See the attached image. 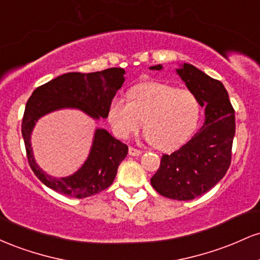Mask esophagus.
<instances>
[{"label": "esophagus", "instance_id": "esophagus-1", "mask_svg": "<svg viewBox=\"0 0 260 260\" xmlns=\"http://www.w3.org/2000/svg\"><path fill=\"white\" fill-rule=\"evenodd\" d=\"M128 154L132 155V156H139V155L142 154V150H139V149H136L133 147H129V149H128Z\"/></svg>", "mask_w": 260, "mask_h": 260}]
</instances>
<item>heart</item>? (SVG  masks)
Listing matches in <instances>:
<instances>
[{"label":"heart","mask_w":260,"mask_h":260,"mask_svg":"<svg viewBox=\"0 0 260 260\" xmlns=\"http://www.w3.org/2000/svg\"><path fill=\"white\" fill-rule=\"evenodd\" d=\"M129 99L115 96L107 109V118L118 138H128L144 121L149 142L160 150H172L186 143L198 126L201 104L188 89L148 82L131 89Z\"/></svg>","instance_id":"obj_1"}]
</instances>
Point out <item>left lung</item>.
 I'll return each instance as SVG.
<instances>
[{
  "mask_svg": "<svg viewBox=\"0 0 260 260\" xmlns=\"http://www.w3.org/2000/svg\"><path fill=\"white\" fill-rule=\"evenodd\" d=\"M161 64L150 70H161ZM187 88L205 107V121L192 139L171 154L161 156L151 186L161 196L190 201L211 189L226 175L231 164L236 123L235 110L220 80L184 63L177 70Z\"/></svg>",
  "mask_w": 260,
  "mask_h": 260,
  "instance_id": "left-lung-1",
  "label": "left lung"
}]
</instances>
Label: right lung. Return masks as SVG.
Listing matches in <instances>:
<instances>
[{
    "label": "right lung",
    "mask_w": 260,
    "mask_h": 260,
    "mask_svg": "<svg viewBox=\"0 0 260 260\" xmlns=\"http://www.w3.org/2000/svg\"><path fill=\"white\" fill-rule=\"evenodd\" d=\"M124 82L123 68H107L94 73H66L38 86L25 105L22 121L28 162L45 186L61 194L85 198L112 184L118 165L127 156L128 147L105 129L95 131L92 147L84 165L64 178L46 175L35 162L30 145L32 128L41 116L64 107L79 109L92 118H106L110 101Z\"/></svg>",
    "instance_id": "obj_1"
}]
</instances>
